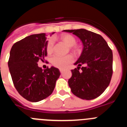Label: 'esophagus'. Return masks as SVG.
Listing matches in <instances>:
<instances>
[{
  "instance_id": "34e87169",
  "label": "esophagus",
  "mask_w": 127,
  "mask_h": 127,
  "mask_svg": "<svg viewBox=\"0 0 127 127\" xmlns=\"http://www.w3.org/2000/svg\"><path fill=\"white\" fill-rule=\"evenodd\" d=\"M60 72H61V73H62L63 72H64V69H60Z\"/></svg>"
}]
</instances>
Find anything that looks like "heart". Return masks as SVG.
<instances>
[{
    "label": "heart",
    "instance_id": "1",
    "mask_svg": "<svg viewBox=\"0 0 127 127\" xmlns=\"http://www.w3.org/2000/svg\"><path fill=\"white\" fill-rule=\"evenodd\" d=\"M60 39L62 41L64 42L67 46L72 47L75 45L76 44V39L72 35L68 33H64L60 36ZM53 47V41L52 39H49L46 46V50L48 53L52 52ZM73 61V57L71 55L61 56L58 55H55L51 58V64L55 67L64 69L67 67L68 64Z\"/></svg>",
    "mask_w": 127,
    "mask_h": 127
}]
</instances>
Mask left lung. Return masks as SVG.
Returning a JSON list of instances; mask_svg holds the SVG:
<instances>
[{"label":"left lung","mask_w":127,"mask_h":127,"mask_svg":"<svg viewBox=\"0 0 127 127\" xmlns=\"http://www.w3.org/2000/svg\"><path fill=\"white\" fill-rule=\"evenodd\" d=\"M63 31L76 35L83 46L80 57L74 64L77 68L71 70L72 76L68 81L71 92L82 99L97 98L107 88L111 79V50L100 35L86 29Z\"/></svg>","instance_id":"obj_1"}]
</instances>
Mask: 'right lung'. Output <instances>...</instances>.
Here are the masks:
<instances>
[{"mask_svg": "<svg viewBox=\"0 0 127 127\" xmlns=\"http://www.w3.org/2000/svg\"><path fill=\"white\" fill-rule=\"evenodd\" d=\"M47 43L45 33L33 34L14 44L10 51L8 67L14 87L23 98L33 102L52 94L60 75L53 66L44 70L38 66L39 60L47 55Z\"/></svg>", "mask_w": 127, "mask_h": 127, "instance_id": "add662e5", "label": "right lung"}]
</instances>
